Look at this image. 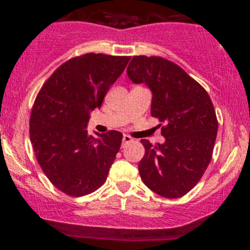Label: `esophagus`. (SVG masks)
<instances>
[{"label":"esophagus","mask_w":250,"mask_h":250,"mask_svg":"<svg viewBox=\"0 0 250 250\" xmlns=\"http://www.w3.org/2000/svg\"><path fill=\"white\" fill-rule=\"evenodd\" d=\"M131 141H133V139H131V137L129 136V135H123V137H122V142H123V145H125V143L131 142Z\"/></svg>","instance_id":"34e87169"}]
</instances>
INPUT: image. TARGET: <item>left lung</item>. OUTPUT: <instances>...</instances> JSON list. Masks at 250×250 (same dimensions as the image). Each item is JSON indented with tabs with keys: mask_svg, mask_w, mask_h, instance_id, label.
<instances>
[{
	"mask_svg": "<svg viewBox=\"0 0 250 250\" xmlns=\"http://www.w3.org/2000/svg\"><path fill=\"white\" fill-rule=\"evenodd\" d=\"M127 74L153 93L151 116L159 120L162 145L141 140L145 156L139 171L145 185L167 199L190 191L213 155L217 119L206 89L182 68L160 56H134Z\"/></svg>",
	"mask_w": 250,
	"mask_h": 250,
	"instance_id": "8db88e82",
	"label": "left lung"
}]
</instances>
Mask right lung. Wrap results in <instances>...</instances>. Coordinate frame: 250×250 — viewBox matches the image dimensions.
<instances>
[{
  "label": "right lung",
  "instance_id": "1",
  "mask_svg": "<svg viewBox=\"0 0 250 250\" xmlns=\"http://www.w3.org/2000/svg\"><path fill=\"white\" fill-rule=\"evenodd\" d=\"M130 56L89 53L54 71L37 94L29 121L30 141L43 173L62 193L84 196L107 180L122 133L88 134L89 114L127 67Z\"/></svg>",
  "mask_w": 250,
  "mask_h": 250
}]
</instances>
